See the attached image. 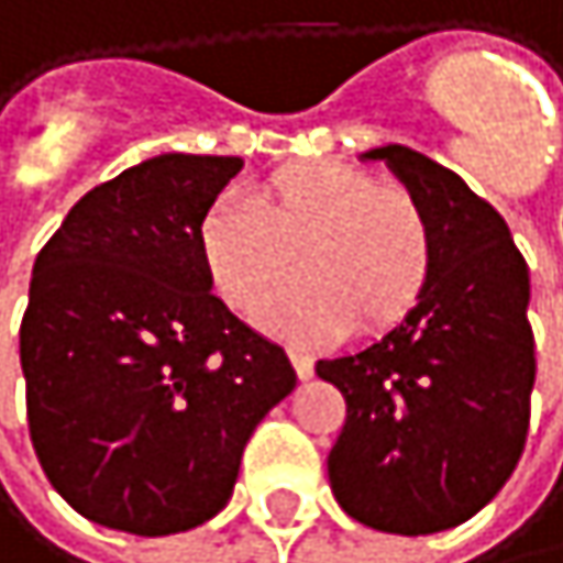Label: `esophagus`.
I'll return each instance as SVG.
<instances>
[{"instance_id": "1", "label": "esophagus", "mask_w": 563, "mask_h": 563, "mask_svg": "<svg viewBox=\"0 0 563 563\" xmlns=\"http://www.w3.org/2000/svg\"><path fill=\"white\" fill-rule=\"evenodd\" d=\"M290 360H294V369L300 379H310L313 376V356L303 353V350H290Z\"/></svg>"}]
</instances>
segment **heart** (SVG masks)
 Here are the masks:
<instances>
[{
  "label": "heart",
  "instance_id": "b5f03b06",
  "mask_svg": "<svg viewBox=\"0 0 563 563\" xmlns=\"http://www.w3.org/2000/svg\"><path fill=\"white\" fill-rule=\"evenodd\" d=\"M210 290L243 317L290 276L300 284L263 320L294 336L396 327L432 276V227L406 187H383L343 161H297L266 174L250 203L220 197L197 223Z\"/></svg>",
  "mask_w": 563,
  "mask_h": 563
}]
</instances>
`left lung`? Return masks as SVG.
<instances>
[{
  "label": "left lung",
  "mask_w": 563,
  "mask_h": 563,
  "mask_svg": "<svg viewBox=\"0 0 563 563\" xmlns=\"http://www.w3.org/2000/svg\"><path fill=\"white\" fill-rule=\"evenodd\" d=\"M422 203L432 276L379 343L320 360L346 399L330 452L340 508L389 534H435L478 515L511 478L531 419V279L505 217L455 170L386 144L363 154Z\"/></svg>",
  "instance_id": "obj_1"
}]
</instances>
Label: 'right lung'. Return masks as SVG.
I'll return each mask as SVG.
<instances>
[{"instance_id":"obj_1","label":"right lung","mask_w":563,"mask_h":563,"mask_svg":"<svg viewBox=\"0 0 563 563\" xmlns=\"http://www.w3.org/2000/svg\"><path fill=\"white\" fill-rule=\"evenodd\" d=\"M240 157L157 154L88 190L38 250L19 330L52 488L88 521L161 538L210 521L297 373L210 294L197 223Z\"/></svg>"}]
</instances>
